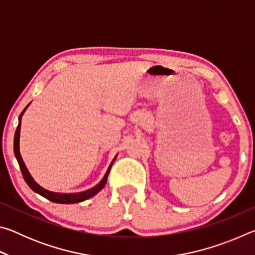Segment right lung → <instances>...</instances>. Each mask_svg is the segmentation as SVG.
Listing matches in <instances>:
<instances>
[{
	"label": "right lung",
	"mask_w": 255,
	"mask_h": 255,
	"mask_svg": "<svg viewBox=\"0 0 255 255\" xmlns=\"http://www.w3.org/2000/svg\"><path fill=\"white\" fill-rule=\"evenodd\" d=\"M30 106L29 105L24 108L23 111L21 112L20 116H19V125L18 127H16V130L14 133V155H15V158L16 161H18L19 165H20V170L22 172V175H23V179L27 184L30 187V189L33 190L34 192L38 193V195L42 196L46 199H48L53 202H56V204H76V202H82L84 200H88L90 198H92L93 196H96L99 191H101V190L105 188V185L107 183V180H108V175H109V172L111 170V166L114 162L116 161V158H117L118 155H116L115 158L112 159V162L110 163L109 167H108V170L106 172L105 176H103L102 180L99 182L97 185H94L93 188L89 189V190H85V191H81V192H73V193H62V192H54V191H49V190H47L45 188H42L40 184H38L36 181L33 180V178L31 176V174L29 173V171L27 169V166H25V164L23 162L22 157H21V154H20V129H21V118H22L23 114L27 110V108Z\"/></svg>",
	"instance_id": "right-lung-1"
}]
</instances>
